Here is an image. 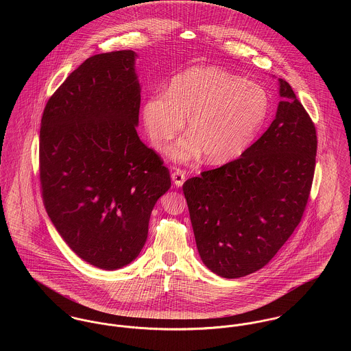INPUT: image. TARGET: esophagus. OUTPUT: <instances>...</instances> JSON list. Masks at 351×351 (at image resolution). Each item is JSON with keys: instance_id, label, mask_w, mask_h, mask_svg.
I'll return each mask as SVG.
<instances>
[{"instance_id": "34e87169", "label": "esophagus", "mask_w": 351, "mask_h": 351, "mask_svg": "<svg viewBox=\"0 0 351 351\" xmlns=\"http://www.w3.org/2000/svg\"><path fill=\"white\" fill-rule=\"evenodd\" d=\"M171 180H173L174 185H176L177 188H180V186H182V184L185 182L186 176H185V173H184L182 170L177 169V170H174V171H173V174H171Z\"/></svg>"}]
</instances>
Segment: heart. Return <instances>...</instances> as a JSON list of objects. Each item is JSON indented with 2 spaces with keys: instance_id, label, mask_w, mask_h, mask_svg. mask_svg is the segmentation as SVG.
Masks as SVG:
<instances>
[{
  "instance_id": "obj_1",
  "label": "heart",
  "mask_w": 351,
  "mask_h": 351,
  "mask_svg": "<svg viewBox=\"0 0 351 351\" xmlns=\"http://www.w3.org/2000/svg\"><path fill=\"white\" fill-rule=\"evenodd\" d=\"M269 113L265 89L213 66L191 67L176 75L166 95L145 102L142 117L151 145L160 150L185 125L186 138L167 150L177 162L205 154L210 163H226L242 155L261 131Z\"/></svg>"
}]
</instances>
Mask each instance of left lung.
I'll return each instance as SVG.
<instances>
[{"instance_id":"8db88e82","label":"left lung","mask_w":351,"mask_h":351,"mask_svg":"<svg viewBox=\"0 0 351 351\" xmlns=\"http://www.w3.org/2000/svg\"><path fill=\"white\" fill-rule=\"evenodd\" d=\"M280 96L276 119L241 158L182 186L201 259L224 278L262 269L293 234L308 202L315 124L281 78Z\"/></svg>"}]
</instances>
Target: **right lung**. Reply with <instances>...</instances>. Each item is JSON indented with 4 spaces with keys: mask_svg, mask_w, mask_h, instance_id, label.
<instances>
[{
    "mask_svg": "<svg viewBox=\"0 0 351 351\" xmlns=\"http://www.w3.org/2000/svg\"><path fill=\"white\" fill-rule=\"evenodd\" d=\"M136 53L88 58L47 101L39 171L59 235L88 263L116 270L143 249L155 202L171 186L160 156L138 136Z\"/></svg>",
    "mask_w": 351,
    "mask_h": 351,
    "instance_id": "obj_1",
    "label": "right lung"
}]
</instances>
